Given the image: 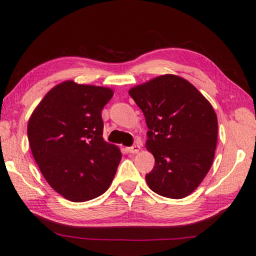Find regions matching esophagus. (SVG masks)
<instances>
[{"mask_svg":"<svg viewBox=\"0 0 256 256\" xmlns=\"http://www.w3.org/2000/svg\"><path fill=\"white\" fill-rule=\"evenodd\" d=\"M127 151L129 153H138L140 151V144H135L130 148H127Z\"/></svg>","mask_w":256,"mask_h":256,"instance_id":"1","label":"esophagus"}]
</instances>
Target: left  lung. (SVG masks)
<instances>
[{"mask_svg":"<svg viewBox=\"0 0 256 256\" xmlns=\"http://www.w3.org/2000/svg\"><path fill=\"white\" fill-rule=\"evenodd\" d=\"M146 121V148L156 164L146 174L153 192L172 199L192 194L214 160L218 116L186 78L166 74L129 90Z\"/></svg>","mask_w":256,"mask_h":256,"instance_id":"obj_1","label":"left lung"}]
</instances>
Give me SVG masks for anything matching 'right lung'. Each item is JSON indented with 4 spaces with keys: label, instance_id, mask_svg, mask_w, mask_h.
Returning <instances> with one entry per match:
<instances>
[{
    "label": "right lung",
    "instance_id": "obj_1",
    "mask_svg": "<svg viewBox=\"0 0 256 256\" xmlns=\"http://www.w3.org/2000/svg\"><path fill=\"white\" fill-rule=\"evenodd\" d=\"M113 90L65 81L43 97L30 118L27 135L35 162L49 186L82 202L111 186L121 160L103 138L102 110Z\"/></svg>",
    "mask_w": 256,
    "mask_h": 256
}]
</instances>
